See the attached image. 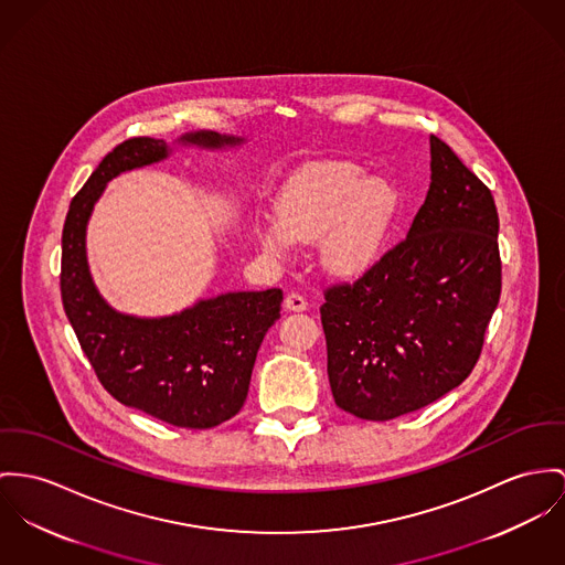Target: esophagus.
Here are the masks:
<instances>
[{
    "label": "esophagus",
    "instance_id": "1",
    "mask_svg": "<svg viewBox=\"0 0 565 565\" xmlns=\"http://www.w3.org/2000/svg\"><path fill=\"white\" fill-rule=\"evenodd\" d=\"M286 309H290V311H305L307 309V301H305L303 295H299V292H290L288 297H286Z\"/></svg>",
    "mask_w": 565,
    "mask_h": 565
}]
</instances>
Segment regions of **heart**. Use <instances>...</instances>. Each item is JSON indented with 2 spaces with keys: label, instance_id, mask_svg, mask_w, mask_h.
<instances>
[{
  "label": "heart",
  "instance_id": "heart-1",
  "mask_svg": "<svg viewBox=\"0 0 565 565\" xmlns=\"http://www.w3.org/2000/svg\"><path fill=\"white\" fill-rule=\"evenodd\" d=\"M399 209L390 180L370 175L347 161L305 166L279 198L277 217L256 227L262 247L286 254L295 241H320L322 260L338 273H354L374 260Z\"/></svg>",
  "mask_w": 565,
  "mask_h": 565
}]
</instances>
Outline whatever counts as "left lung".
Returning <instances> with one entry per match:
<instances>
[{
  "label": "left lung",
  "mask_w": 565,
  "mask_h": 565,
  "mask_svg": "<svg viewBox=\"0 0 565 565\" xmlns=\"http://www.w3.org/2000/svg\"><path fill=\"white\" fill-rule=\"evenodd\" d=\"M430 189L406 232L320 305L335 404L390 422L456 390L476 367L501 297L490 189L430 135Z\"/></svg>",
  "instance_id": "1"
}]
</instances>
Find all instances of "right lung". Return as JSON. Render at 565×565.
Instances as JSON below:
<instances>
[{"instance_id": "obj_1", "label": "right lung", "mask_w": 565, "mask_h": 565, "mask_svg": "<svg viewBox=\"0 0 565 565\" xmlns=\"http://www.w3.org/2000/svg\"><path fill=\"white\" fill-rule=\"evenodd\" d=\"M182 141L218 148L241 139L202 130ZM163 157V139L130 137L87 178L62 230L60 292L79 347L109 395L175 428L206 430L243 408L262 340L279 318L284 292L221 295L161 320L118 313L98 297L86 262L94 202L114 175Z\"/></svg>"}]
</instances>
